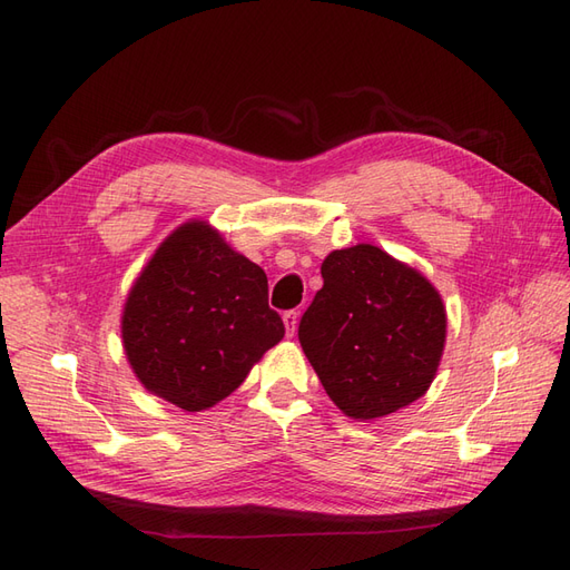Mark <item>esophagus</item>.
I'll use <instances>...</instances> for the list:
<instances>
[{"label":"esophagus","mask_w":570,"mask_h":570,"mask_svg":"<svg viewBox=\"0 0 570 570\" xmlns=\"http://www.w3.org/2000/svg\"><path fill=\"white\" fill-rule=\"evenodd\" d=\"M283 321H285V333H287V337L295 335L297 323H299V314H297V312H285V314H283Z\"/></svg>","instance_id":"obj_1"}]
</instances>
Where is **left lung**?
Masks as SVG:
<instances>
[{
  "mask_svg": "<svg viewBox=\"0 0 570 570\" xmlns=\"http://www.w3.org/2000/svg\"><path fill=\"white\" fill-rule=\"evenodd\" d=\"M299 321L302 350L327 396L371 421L409 406L438 373L446 314L423 275L373 245L335 249Z\"/></svg>",
  "mask_w": 570,
  "mask_h": 570,
  "instance_id": "8db88e82",
  "label": "left lung"
}]
</instances>
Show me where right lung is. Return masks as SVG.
<instances>
[{"mask_svg": "<svg viewBox=\"0 0 570 570\" xmlns=\"http://www.w3.org/2000/svg\"><path fill=\"white\" fill-rule=\"evenodd\" d=\"M120 333L137 381L185 411H204L243 385L285 325L268 306L264 268L209 223L189 220L130 287Z\"/></svg>", "mask_w": 570, "mask_h": 570, "instance_id": "right-lung-1", "label": "right lung"}]
</instances>
